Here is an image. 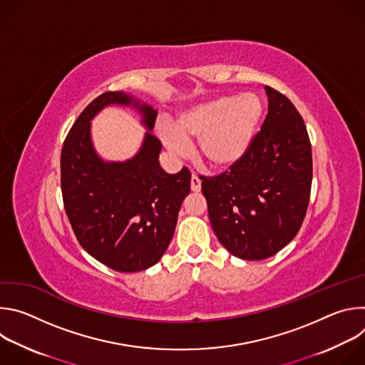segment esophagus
Wrapping results in <instances>:
<instances>
[{
    "instance_id": "1",
    "label": "esophagus",
    "mask_w": 365,
    "mask_h": 365,
    "mask_svg": "<svg viewBox=\"0 0 365 365\" xmlns=\"http://www.w3.org/2000/svg\"><path fill=\"white\" fill-rule=\"evenodd\" d=\"M190 189L193 192H199L200 190V180H199V178L196 175H192V178H190Z\"/></svg>"
}]
</instances>
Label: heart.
<instances>
[{"mask_svg": "<svg viewBox=\"0 0 365 365\" xmlns=\"http://www.w3.org/2000/svg\"><path fill=\"white\" fill-rule=\"evenodd\" d=\"M264 118V106L255 93L221 95L183 111L175 127H163L166 147L182 154L187 140H197V158L215 170H228L248 154Z\"/></svg>", "mask_w": 365, "mask_h": 365, "instance_id": "1", "label": "heart"}]
</instances>
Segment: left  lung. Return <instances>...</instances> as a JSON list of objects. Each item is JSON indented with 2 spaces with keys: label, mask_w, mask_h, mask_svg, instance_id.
Instances as JSON below:
<instances>
[{
  "label": "left lung",
  "mask_w": 365,
  "mask_h": 365,
  "mask_svg": "<svg viewBox=\"0 0 365 365\" xmlns=\"http://www.w3.org/2000/svg\"><path fill=\"white\" fill-rule=\"evenodd\" d=\"M264 89L269 113L244 160L220 176L202 178L212 230L242 259L269 258L296 237L312 185L303 118L289 98Z\"/></svg>",
  "instance_id": "left-lung-1"
}]
</instances>
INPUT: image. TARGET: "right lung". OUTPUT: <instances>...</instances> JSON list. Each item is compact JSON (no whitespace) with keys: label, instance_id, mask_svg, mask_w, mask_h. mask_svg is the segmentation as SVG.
<instances>
[{"label":"right lung","instance_id":"add662e5","mask_svg":"<svg viewBox=\"0 0 365 365\" xmlns=\"http://www.w3.org/2000/svg\"><path fill=\"white\" fill-rule=\"evenodd\" d=\"M111 105L131 106L148 130L142 147L125 163L103 161L91 141L90 121ZM158 110L118 91L95 98L72 125L62 148L65 211L83 250L107 267L134 273L154 266L175 234L179 210L190 192V172L166 173L162 143L151 131Z\"/></svg>","mask_w":365,"mask_h":365}]
</instances>
